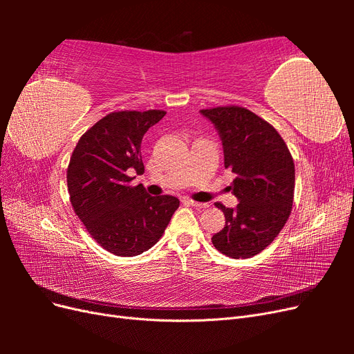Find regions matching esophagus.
Wrapping results in <instances>:
<instances>
[{
  "mask_svg": "<svg viewBox=\"0 0 354 354\" xmlns=\"http://www.w3.org/2000/svg\"><path fill=\"white\" fill-rule=\"evenodd\" d=\"M185 203H187V205H192L195 208H208L209 205L208 203H203V202H196L194 199H185Z\"/></svg>",
  "mask_w": 354,
  "mask_h": 354,
  "instance_id": "obj_1",
  "label": "esophagus"
}]
</instances>
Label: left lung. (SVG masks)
Listing matches in <instances>:
<instances>
[{
	"mask_svg": "<svg viewBox=\"0 0 354 354\" xmlns=\"http://www.w3.org/2000/svg\"><path fill=\"white\" fill-rule=\"evenodd\" d=\"M201 113L216 125L223 140L224 167L236 178L229 190L236 209L217 202L226 217L212 245L230 259H250L269 246L292 211L295 165L274 127L242 106H218Z\"/></svg>",
	"mask_w": 354,
	"mask_h": 354,
	"instance_id": "8db88e82",
	"label": "left lung"
}]
</instances>
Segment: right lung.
<instances>
[{"mask_svg": "<svg viewBox=\"0 0 354 354\" xmlns=\"http://www.w3.org/2000/svg\"><path fill=\"white\" fill-rule=\"evenodd\" d=\"M165 111L111 112L85 131L75 146L68 171L72 208L91 238L118 257L147 251L162 236L178 208L176 196H151L143 185L142 138Z\"/></svg>", "mask_w": 354, "mask_h": 354, "instance_id": "obj_1", "label": "right lung"}]
</instances>
